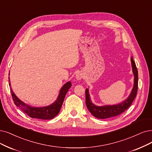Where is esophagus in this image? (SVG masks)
Masks as SVG:
<instances>
[{"label":"esophagus","mask_w":152,"mask_h":152,"mask_svg":"<svg viewBox=\"0 0 152 152\" xmlns=\"http://www.w3.org/2000/svg\"><path fill=\"white\" fill-rule=\"evenodd\" d=\"M83 77V74H82L81 72L78 73V74H77V75H76V78H77V80H81Z\"/></svg>","instance_id":"esophagus-1"}]
</instances>
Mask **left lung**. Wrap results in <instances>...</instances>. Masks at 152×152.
I'll return each mask as SVG.
<instances>
[{
  "instance_id": "left-lung-1",
  "label": "left lung",
  "mask_w": 152,
  "mask_h": 152,
  "mask_svg": "<svg viewBox=\"0 0 152 152\" xmlns=\"http://www.w3.org/2000/svg\"><path fill=\"white\" fill-rule=\"evenodd\" d=\"M132 69L134 74V86L129 96L121 104L114 105H106L99 107L93 104L90 99L88 90H86V103L87 108L90 112L97 118H108L113 117H116L125 112L128 108L133 101L134 100L137 94L138 90V70L134 60L131 58Z\"/></svg>"
}]
</instances>
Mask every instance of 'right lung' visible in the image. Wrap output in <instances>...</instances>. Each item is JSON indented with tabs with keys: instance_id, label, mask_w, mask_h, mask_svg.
Here are the masks:
<instances>
[{
	"instance_id": "1",
	"label": "right lung",
	"mask_w": 152,
	"mask_h": 152,
	"mask_svg": "<svg viewBox=\"0 0 152 152\" xmlns=\"http://www.w3.org/2000/svg\"><path fill=\"white\" fill-rule=\"evenodd\" d=\"M9 86L10 87V83ZM71 86L72 84L70 82L65 83L62 87L61 90H60L58 98L53 104L49 106L40 108L32 107L28 106V105H26L25 103H23L17 98L11 88L10 92L15 105L17 107L20 108L24 113H26L30 117L43 120H50L53 118V117H55L59 113L64 102L66 94L67 93Z\"/></svg>"
}]
</instances>
